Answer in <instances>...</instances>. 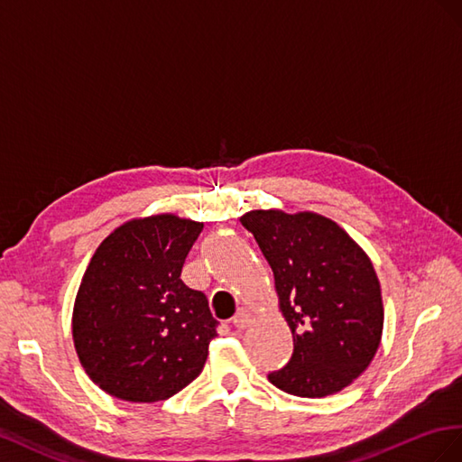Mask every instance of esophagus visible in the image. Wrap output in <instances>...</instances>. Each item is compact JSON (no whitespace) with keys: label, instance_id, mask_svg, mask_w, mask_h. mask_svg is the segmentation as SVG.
<instances>
[{"label":"esophagus","instance_id":"esophagus-1","mask_svg":"<svg viewBox=\"0 0 462 462\" xmlns=\"http://www.w3.org/2000/svg\"><path fill=\"white\" fill-rule=\"evenodd\" d=\"M252 321H254V313L249 311V310H245V308H242L238 313L234 315L232 325H234L236 328H245V327L252 325Z\"/></svg>","mask_w":462,"mask_h":462}]
</instances>
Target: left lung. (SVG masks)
<instances>
[{
	"label": "left lung",
	"instance_id": "1",
	"mask_svg": "<svg viewBox=\"0 0 462 462\" xmlns=\"http://www.w3.org/2000/svg\"><path fill=\"white\" fill-rule=\"evenodd\" d=\"M244 228L274 276L279 311L294 338L290 362L269 381L321 399L352 385L383 335V298L372 259L346 230L313 210H249Z\"/></svg>",
	"mask_w": 462,
	"mask_h": 462
}]
</instances>
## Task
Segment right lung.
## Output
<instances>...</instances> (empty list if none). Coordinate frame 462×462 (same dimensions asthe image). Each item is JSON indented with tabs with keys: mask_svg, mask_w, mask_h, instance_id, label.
<instances>
[{
	"mask_svg": "<svg viewBox=\"0 0 462 462\" xmlns=\"http://www.w3.org/2000/svg\"><path fill=\"white\" fill-rule=\"evenodd\" d=\"M203 222L172 213L131 218L92 254L73 304V345L104 393L158 402L203 372L217 319L180 274Z\"/></svg>",
	"mask_w": 462,
	"mask_h": 462,
	"instance_id": "1",
	"label": "right lung"
}]
</instances>
